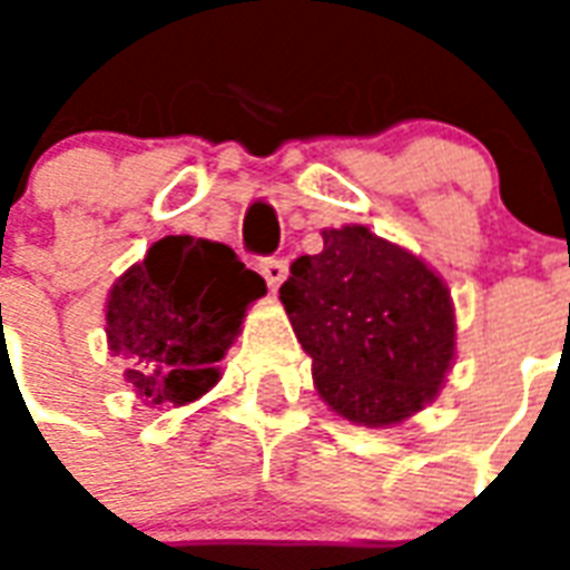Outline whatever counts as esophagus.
<instances>
[{
	"label": "esophagus",
	"instance_id": "34e87169",
	"mask_svg": "<svg viewBox=\"0 0 570 570\" xmlns=\"http://www.w3.org/2000/svg\"><path fill=\"white\" fill-rule=\"evenodd\" d=\"M259 275L266 277V284L272 286V289H277V286L284 284V277H286V259L281 257L259 259Z\"/></svg>",
	"mask_w": 570,
	"mask_h": 570
}]
</instances>
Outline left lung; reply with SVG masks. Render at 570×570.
<instances>
[{"mask_svg":"<svg viewBox=\"0 0 570 570\" xmlns=\"http://www.w3.org/2000/svg\"><path fill=\"white\" fill-rule=\"evenodd\" d=\"M289 266L281 302L322 399L352 423L390 425L432 402L455 355L450 293L423 259L361 224L325 230Z\"/></svg>","mask_w":570,"mask_h":570,"instance_id":"obj_1","label":"left lung"}]
</instances>
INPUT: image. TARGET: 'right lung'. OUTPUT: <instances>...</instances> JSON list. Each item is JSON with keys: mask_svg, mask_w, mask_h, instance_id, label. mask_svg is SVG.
<instances>
[{"mask_svg": "<svg viewBox=\"0 0 570 570\" xmlns=\"http://www.w3.org/2000/svg\"><path fill=\"white\" fill-rule=\"evenodd\" d=\"M266 281L222 242L165 236L120 277L106 304L115 355L145 405H186L218 381L215 364Z\"/></svg>", "mask_w": 570, "mask_h": 570, "instance_id": "1", "label": "right lung"}]
</instances>
